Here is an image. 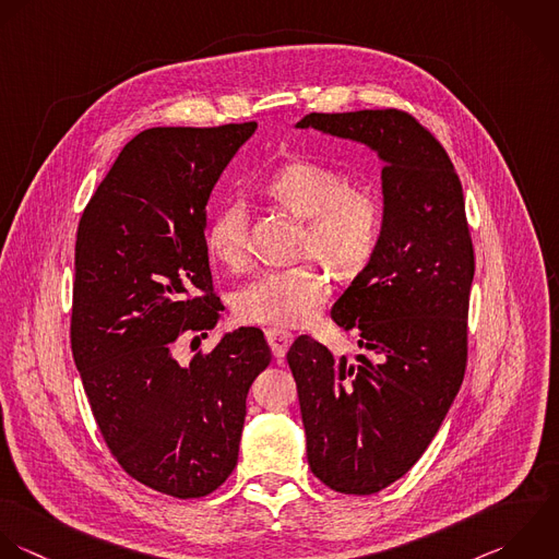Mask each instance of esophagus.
I'll use <instances>...</instances> for the list:
<instances>
[{"label": "esophagus", "instance_id": "1", "mask_svg": "<svg viewBox=\"0 0 559 559\" xmlns=\"http://www.w3.org/2000/svg\"><path fill=\"white\" fill-rule=\"evenodd\" d=\"M265 340H267V344H270L274 357L281 361V359L285 357L287 348L292 346L294 335H292L289 331H283V329H267V331H265Z\"/></svg>", "mask_w": 559, "mask_h": 559}]
</instances>
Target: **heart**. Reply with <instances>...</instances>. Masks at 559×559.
<instances>
[{"label":"heart","mask_w":559,"mask_h":559,"mask_svg":"<svg viewBox=\"0 0 559 559\" xmlns=\"http://www.w3.org/2000/svg\"><path fill=\"white\" fill-rule=\"evenodd\" d=\"M267 193L307 219L305 257H318L342 276L359 272L372 257L383 222L381 202L368 189L348 187L340 169L296 158L270 176ZM206 248L226 265L246 263L248 209L243 200L233 198L213 215L206 226ZM329 294L326 274L311 263L263 270L235 292L233 309L243 322L302 326L318 316Z\"/></svg>","instance_id":"obj_1"}]
</instances>
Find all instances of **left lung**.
Listing matches in <instances>:
<instances>
[{"instance_id":"left-lung-1","label":"left lung","mask_w":559,"mask_h":559,"mask_svg":"<svg viewBox=\"0 0 559 559\" xmlns=\"http://www.w3.org/2000/svg\"><path fill=\"white\" fill-rule=\"evenodd\" d=\"M296 128L364 143L383 163L377 248L331 309L364 355L335 357L307 335L287 353L311 473L364 497L423 457L464 381L475 276L464 191L447 150L409 112H311Z\"/></svg>"}]
</instances>
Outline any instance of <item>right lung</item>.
Masks as SVG:
<instances>
[{"label": "right lung", "instance_id": "obj_1", "mask_svg": "<svg viewBox=\"0 0 559 559\" xmlns=\"http://www.w3.org/2000/svg\"><path fill=\"white\" fill-rule=\"evenodd\" d=\"M257 121L150 128L119 152L75 235L71 350L93 418L143 486L200 499L237 466L252 381L270 366L263 333L241 326L187 366L185 333L219 320L206 202Z\"/></svg>", "mask_w": 559, "mask_h": 559}]
</instances>
